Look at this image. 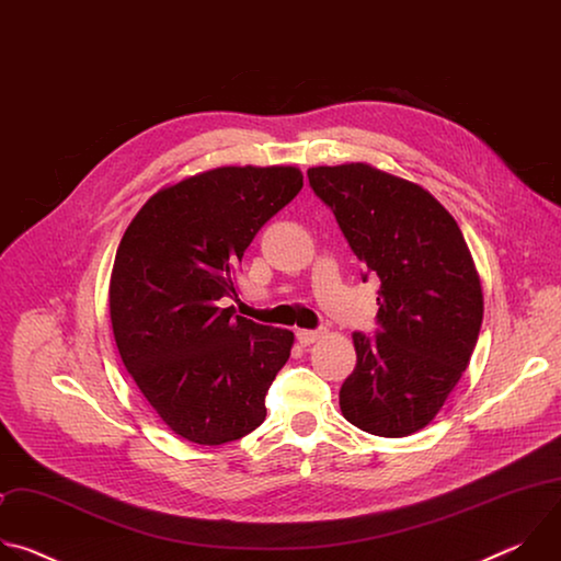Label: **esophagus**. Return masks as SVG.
<instances>
[{"instance_id":"1","label":"esophagus","mask_w":561,"mask_h":561,"mask_svg":"<svg viewBox=\"0 0 561 561\" xmlns=\"http://www.w3.org/2000/svg\"><path fill=\"white\" fill-rule=\"evenodd\" d=\"M324 333L322 331H297V342L301 344V346H310V344H314L319 337H322Z\"/></svg>"}]
</instances>
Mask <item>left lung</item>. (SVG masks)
I'll use <instances>...</instances> for the list:
<instances>
[{
    "instance_id": "left-lung-1",
    "label": "left lung",
    "mask_w": 561,
    "mask_h": 561,
    "mask_svg": "<svg viewBox=\"0 0 561 561\" xmlns=\"http://www.w3.org/2000/svg\"><path fill=\"white\" fill-rule=\"evenodd\" d=\"M308 180L381 282V331L353 333L357 366L340 390L342 415L370 435H413L444 407L482 329V282L466 239L426 188L373 164L312 167Z\"/></svg>"
}]
</instances>
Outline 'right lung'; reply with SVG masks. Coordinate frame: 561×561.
Returning a JSON list of instances; mask_svg holds the SVG:
<instances>
[{"label": "right lung", "instance_id": "add662e5", "mask_svg": "<svg viewBox=\"0 0 561 561\" xmlns=\"http://www.w3.org/2000/svg\"><path fill=\"white\" fill-rule=\"evenodd\" d=\"M304 186L297 167H219L159 188L128 224L108 304L119 357L152 411L199 446L242 439L266 420V392L293 331L232 314L239 262Z\"/></svg>", "mask_w": 561, "mask_h": 561}]
</instances>
